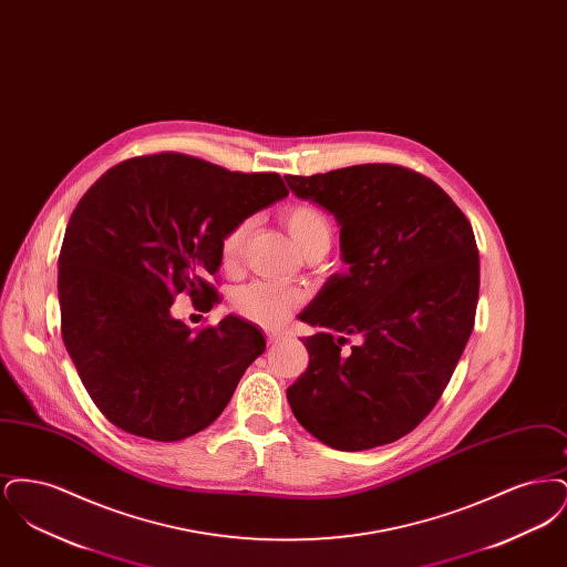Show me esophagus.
<instances>
[{
  "mask_svg": "<svg viewBox=\"0 0 567 567\" xmlns=\"http://www.w3.org/2000/svg\"><path fill=\"white\" fill-rule=\"evenodd\" d=\"M280 340V333H276V331H268V344H276Z\"/></svg>",
  "mask_w": 567,
  "mask_h": 567,
  "instance_id": "1",
  "label": "esophagus"
}]
</instances>
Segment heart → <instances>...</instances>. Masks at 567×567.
I'll list each match as a JSON object with an SVG mask.
<instances>
[{
    "instance_id": "heart-1",
    "label": "heart",
    "mask_w": 567,
    "mask_h": 567,
    "mask_svg": "<svg viewBox=\"0 0 567 567\" xmlns=\"http://www.w3.org/2000/svg\"><path fill=\"white\" fill-rule=\"evenodd\" d=\"M282 223L289 229L293 243L301 252H306L312 244L331 240L329 218L317 206H310V204L291 206L282 213ZM248 225H250L248 220L238 223L220 244V255L227 266L240 257L244 240L248 234ZM299 301H301V293L293 287L266 282V280H255L250 285H244L231 296V306L240 317L264 327L282 323L296 310Z\"/></svg>"
}]
</instances>
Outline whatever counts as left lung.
<instances>
[{
  "label": "left lung",
  "mask_w": 567,
  "mask_h": 567,
  "mask_svg": "<svg viewBox=\"0 0 567 567\" xmlns=\"http://www.w3.org/2000/svg\"><path fill=\"white\" fill-rule=\"evenodd\" d=\"M285 181L336 216L349 266L299 312L323 331L303 338L310 363L287 400L331 449L395 442L432 412L470 340L481 287L472 225L433 181L402 165ZM349 334L358 344L344 350Z\"/></svg>",
  "instance_id": "obj_1"
}]
</instances>
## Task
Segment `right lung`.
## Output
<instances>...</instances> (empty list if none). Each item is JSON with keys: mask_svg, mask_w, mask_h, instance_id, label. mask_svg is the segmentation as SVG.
I'll use <instances>...</instances> for the list:
<instances>
[{"mask_svg": "<svg viewBox=\"0 0 567 567\" xmlns=\"http://www.w3.org/2000/svg\"><path fill=\"white\" fill-rule=\"evenodd\" d=\"M287 195L278 174L178 153L118 163L82 195L59 255L61 336L112 425L176 442L229 404L264 333L236 315L190 333L172 303L189 293L213 308L225 236Z\"/></svg>", "mask_w": 567, "mask_h": 567, "instance_id": "add662e5", "label": "right lung"}]
</instances>
